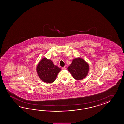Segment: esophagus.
Segmentation results:
<instances>
[{"label":"esophagus","instance_id":"1","mask_svg":"<svg viewBox=\"0 0 124 124\" xmlns=\"http://www.w3.org/2000/svg\"><path fill=\"white\" fill-rule=\"evenodd\" d=\"M62 69H63V70H65V69H66V68L65 67H63L62 68Z\"/></svg>","mask_w":124,"mask_h":124}]
</instances>
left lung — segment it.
Returning <instances> with one entry per match:
<instances>
[{"label": "left lung", "instance_id": "8db88e82", "mask_svg": "<svg viewBox=\"0 0 124 124\" xmlns=\"http://www.w3.org/2000/svg\"><path fill=\"white\" fill-rule=\"evenodd\" d=\"M68 70L75 79L82 80L88 75L89 65L84 59L78 58L74 59Z\"/></svg>", "mask_w": 124, "mask_h": 124}]
</instances>
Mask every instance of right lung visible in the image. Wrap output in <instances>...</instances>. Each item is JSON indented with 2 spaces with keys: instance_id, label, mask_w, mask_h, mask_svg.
Returning a JSON list of instances; mask_svg holds the SVG:
<instances>
[{
  "instance_id": "add662e5",
  "label": "right lung",
  "mask_w": 124,
  "mask_h": 124,
  "mask_svg": "<svg viewBox=\"0 0 124 124\" xmlns=\"http://www.w3.org/2000/svg\"><path fill=\"white\" fill-rule=\"evenodd\" d=\"M61 69L53 64L50 59L44 58L42 59L36 68L38 76L42 81L46 83L54 82Z\"/></svg>"
}]
</instances>
